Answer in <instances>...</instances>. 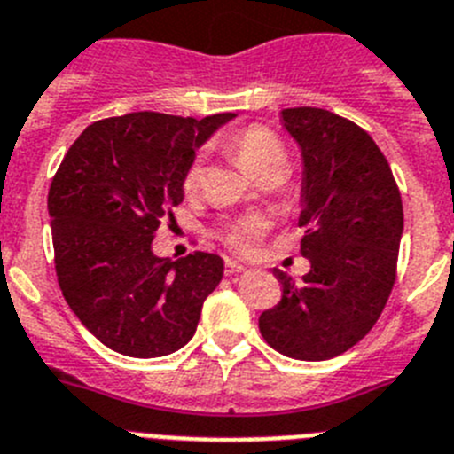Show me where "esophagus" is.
I'll return each instance as SVG.
<instances>
[{
    "mask_svg": "<svg viewBox=\"0 0 454 454\" xmlns=\"http://www.w3.org/2000/svg\"><path fill=\"white\" fill-rule=\"evenodd\" d=\"M247 271L242 262H237V260H226V276H235V273Z\"/></svg>",
    "mask_w": 454,
    "mask_h": 454,
    "instance_id": "34e87169",
    "label": "esophagus"
}]
</instances>
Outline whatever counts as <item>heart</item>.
Here are the masks:
<instances>
[{
    "instance_id": "b5f03b06",
    "label": "heart",
    "mask_w": 454,
    "mask_h": 454,
    "mask_svg": "<svg viewBox=\"0 0 454 454\" xmlns=\"http://www.w3.org/2000/svg\"><path fill=\"white\" fill-rule=\"evenodd\" d=\"M226 149L231 151L237 165L255 178L269 169L285 171V167H287V149H285L283 140L264 124H248L232 130L226 140ZM199 181H201V165H199V160H194L187 167L183 187H185V192L197 190ZM215 235L232 253L248 255V253L255 251L260 239H262L264 222L260 217H251V215L237 217L231 222H223L215 231Z\"/></svg>"
}]
</instances>
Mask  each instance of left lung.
Listing matches in <instances>:
<instances>
[{
  "mask_svg": "<svg viewBox=\"0 0 454 454\" xmlns=\"http://www.w3.org/2000/svg\"><path fill=\"white\" fill-rule=\"evenodd\" d=\"M285 129L303 151L301 255L303 283L273 269L283 285L260 333L294 359H330L353 348L385 309L395 283L403 199L385 153L355 121L330 110L285 108Z\"/></svg>",
  "mask_w": 454,
  "mask_h": 454,
  "instance_id": "8db88e82",
  "label": "left lung"
}]
</instances>
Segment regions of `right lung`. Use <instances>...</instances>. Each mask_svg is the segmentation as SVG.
Segmentation results:
<instances>
[{
    "label": "right lung",
    "mask_w": 454,
    "mask_h": 454,
    "mask_svg": "<svg viewBox=\"0 0 454 454\" xmlns=\"http://www.w3.org/2000/svg\"><path fill=\"white\" fill-rule=\"evenodd\" d=\"M231 117H108L65 153L47 197L56 276L72 312L108 348L162 357L194 337L222 257H156L151 242L183 201L194 149Z\"/></svg>",
    "instance_id": "add662e5"
}]
</instances>
